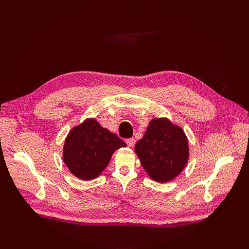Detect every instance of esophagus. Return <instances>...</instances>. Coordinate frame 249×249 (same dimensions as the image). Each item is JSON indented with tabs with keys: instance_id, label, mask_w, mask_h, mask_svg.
Returning a JSON list of instances; mask_svg holds the SVG:
<instances>
[{
	"instance_id": "1",
	"label": "esophagus",
	"mask_w": 249,
	"mask_h": 249,
	"mask_svg": "<svg viewBox=\"0 0 249 249\" xmlns=\"http://www.w3.org/2000/svg\"><path fill=\"white\" fill-rule=\"evenodd\" d=\"M125 142H126L127 146H129V147H133V146H134V144H135V139H134V138L126 139V140H125Z\"/></svg>"
}]
</instances>
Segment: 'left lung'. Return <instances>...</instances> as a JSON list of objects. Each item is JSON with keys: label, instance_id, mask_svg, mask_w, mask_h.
<instances>
[{"label": "left lung", "instance_id": "8db88e82", "mask_svg": "<svg viewBox=\"0 0 249 249\" xmlns=\"http://www.w3.org/2000/svg\"><path fill=\"white\" fill-rule=\"evenodd\" d=\"M135 153L150 178L166 183L184 170L189 160V143L179 125L166 117H157L137 141Z\"/></svg>", "mask_w": 249, "mask_h": 249}]
</instances>
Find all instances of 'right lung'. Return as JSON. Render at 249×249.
<instances>
[{"label":"right lung","mask_w":249,"mask_h":249,"mask_svg":"<svg viewBox=\"0 0 249 249\" xmlns=\"http://www.w3.org/2000/svg\"><path fill=\"white\" fill-rule=\"evenodd\" d=\"M126 146L117 135L103 127L94 118L74 125L64 141L62 160L72 175L90 180L108 166L116 149Z\"/></svg>","instance_id":"add662e5"}]
</instances>
